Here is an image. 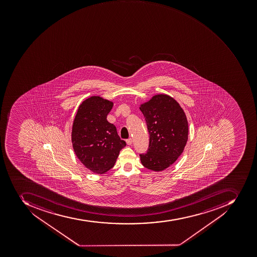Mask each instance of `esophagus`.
<instances>
[{"label": "esophagus", "instance_id": "obj_1", "mask_svg": "<svg viewBox=\"0 0 257 257\" xmlns=\"http://www.w3.org/2000/svg\"><path fill=\"white\" fill-rule=\"evenodd\" d=\"M126 144H127V145H132V139H128V140H126Z\"/></svg>", "mask_w": 257, "mask_h": 257}]
</instances>
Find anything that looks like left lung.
<instances>
[{"label":"left lung","instance_id":"left-lung-1","mask_svg":"<svg viewBox=\"0 0 257 257\" xmlns=\"http://www.w3.org/2000/svg\"><path fill=\"white\" fill-rule=\"evenodd\" d=\"M150 135L147 154L140 155L146 168L162 171L182 155L188 140L187 116L179 102L170 95L155 94L140 105Z\"/></svg>","mask_w":257,"mask_h":257}]
</instances>
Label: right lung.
<instances>
[{
	"label": "right lung",
	"mask_w": 257,
	"mask_h": 257,
	"mask_svg": "<svg viewBox=\"0 0 257 257\" xmlns=\"http://www.w3.org/2000/svg\"><path fill=\"white\" fill-rule=\"evenodd\" d=\"M113 103L100 96H91L78 106L72 125L71 141L80 162L96 174L113 167L125 142L106 119Z\"/></svg>",
	"instance_id": "add662e5"
}]
</instances>
